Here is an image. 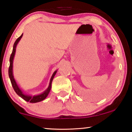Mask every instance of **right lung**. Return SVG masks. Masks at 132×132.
Returning a JSON list of instances; mask_svg holds the SVG:
<instances>
[{
  "instance_id": "obj_1",
  "label": "right lung",
  "mask_w": 132,
  "mask_h": 132,
  "mask_svg": "<svg viewBox=\"0 0 132 132\" xmlns=\"http://www.w3.org/2000/svg\"><path fill=\"white\" fill-rule=\"evenodd\" d=\"M23 34L21 35L20 37H19L18 38L16 39V41L14 43V46H13V50H12V53L11 55L10 58V67H9V70H8V74H9V77H10L11 82L12 86L13 87L14 91L18 95H19L20 97H21L23 99H24L25 101L28 102H30V103H37V102H39L41 101H43V100H44L45 98L47 97V95L48 94V93H50V89H51L52 88V80L55 77V76L57 70L54 72L53 75L50 79V84L49 85H48V87L47 88L46 91H45L44 93H43L42 94L39 95H34V96H32V95H26L23 93V91H21L20 88H19V86H18V85L17 84V82H15V79L14 78V76H13V72H12V67H13V59H14V55H15V50H16V46L18 44V43L19 42V41L20 40V39L22 37Z\"/></svg>"
}]
</instances>
